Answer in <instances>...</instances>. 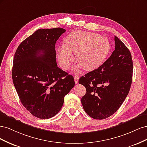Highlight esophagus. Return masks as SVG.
<instances>
[{"mask_svg":"<svg viewBox=\"0 0 147 147\" xmlns=\"http://www.w3.org/2000/svg\"><path fill=\"white\" fill-rule=\"evenodd\" d=\"M79 78H80V77H79L78 75H75V77H74V80H75V84H78V83Z\"/></svg>","mask_w":147,"mask_h":147,"instance_id":"obj_1","label":"esophagus"}]
</instances>
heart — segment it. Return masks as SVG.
I'll return each instance as SVG.
<instances>
[{
    "instance_id": "heart-1",
    "label": "heart",
    "mask_w": 147,
    "mask_h": 147,
    "mask_svg": "<svg viewBox=\"0 0 147 147\" xmlns=\"http://www.w3.org/2000/svg\"><path fill=\"white\" fill-rule=\"evenodd\" d=\"M65 45L57 48V53L59 62L63 68H70L75 57L77 55L80 64L77 67L78 71L83 67L84 69L91 71L97 69L104 63L111 50L109 40L100 35L75 31L70 34L64 40Z\"/></svg>"
}]
</instances>
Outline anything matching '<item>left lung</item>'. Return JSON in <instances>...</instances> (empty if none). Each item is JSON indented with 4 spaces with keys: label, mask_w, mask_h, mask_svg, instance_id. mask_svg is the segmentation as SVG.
Returning <instances> with one entry per match:
<instances>
[{
    "label": "left lung",
    "mask_w": 147,
    "mask_h": 147,
    "mask_svg": "<svg viewBox=\"0 0 147 147\" xmlns=\"http://www.w3.org/2000/svg\"><path fill=\"white\" fill-rule=\"evenodd\" d=\"M115 48L109 58L96 70L80 78L86 88L82 104L90 117L103 119L121 107L130 90L133 72L130 51L115 36Z\"/></svg>",
    "instance_id": "8db88e82"
}]
</instances>
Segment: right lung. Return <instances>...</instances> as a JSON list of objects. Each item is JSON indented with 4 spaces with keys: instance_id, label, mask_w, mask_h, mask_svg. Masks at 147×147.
I'll return each instance as SVG.
<instances>
[{
    "instance_id": "1",
    "label": "right lung",
    "mask_w": 147,
    "mask_h": 147,
    "mask_svg": "<svg viewBox=\"0 0 147 147\" xmlns=\"http://www.w3.org/2000/svg\"><path fill=\"white\" fill-rule=\"evenodd\" d=\"M61 28L40 29L20 43L13 59L12 78L22 104L41 119L58 113L75 86L72 75L57 65L55 44Z\"/></svg>"
}]
</instances>
